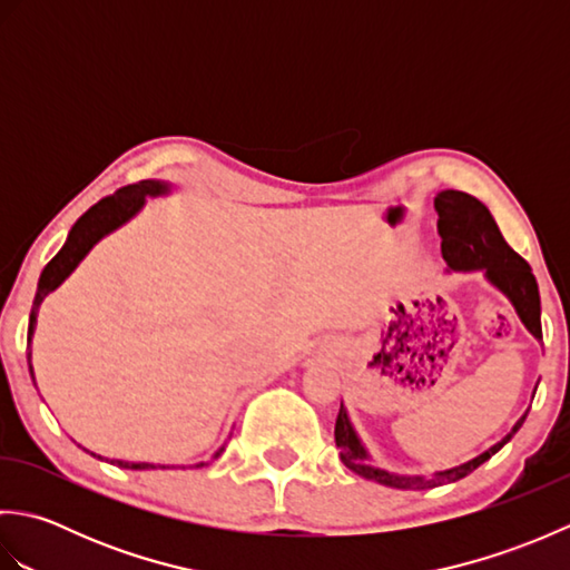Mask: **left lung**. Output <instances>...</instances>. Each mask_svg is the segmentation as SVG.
Wrapping results in <instances>:
<instances>
[{"mask_svg":"<svg viewBox=\"0 0 570 570\" xmlns=\"http://www.w3.org/2000/svg\"><path fill=\"white\" fill-rule=\"evenodd\" d=\"M433 205H435V213H439L441 252L448 266H451V269H465V272L485 269L490 282L498 286L500 292L510 296L519 318H522V323L531 331V335L541 341V298H539L537 278L531 274V266L527 264V259L519 257V254L507 245L490 210L478 198L468 196L463 190H441L439 196L433 198ZM527 414L519 419L514 423V429L507 433L498 445H492L490 451L468 460V463L458 468L435 472L431 478L426 475L404 478L374 465L355 435L353 426H350L343 404H341V411H337V421H335V445L341 448V460L345 463V468L357 472L362 478L382 482V485H390V488L426 490V488H439V485H445V482H455L460 478L470 475L472 470L480 468L485 460H490L519 429H522Z\"/></svg>","mask_w":570,"mask_h":570,"instance_id":"8db88e82","label":"left lung"}]
</instances>
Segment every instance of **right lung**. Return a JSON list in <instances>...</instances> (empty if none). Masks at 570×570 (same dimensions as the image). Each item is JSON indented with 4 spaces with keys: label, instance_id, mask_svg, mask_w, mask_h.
Wrapping results in <instances>:
<instances>
[{
    "label": "right lung",
    "instance_id": "add662e5",
    "mask_svg": "<svg viewBox=\"0 0 570 570\" xmlns=\"http://www.w3.org/2000/svg\"><path fill=\"white\" fill-rule=\"evenodd\" d=\"M166 190H168V186L159 184V180H139V184H135V186H125L117 193H112V196L98 200L76 225H72L66 245L60 247V252L43 266V272H41L39 288H36L31 316H29V350H31V335L36 328V316H39L41 301L51 294L53 288L63 282V278L72 269H76L85 254L92 249L95 242L105 237L107 233H112L115 227L127 223L129 217L141 208L144 196H161V193H166ZM29 372L33 374L31 353H29ZM117 465L129 468V470H154L156 468L151 463H122V460H117Z\"/></svg>",
    "mask_w": 570,
    "mask_h": 570
}]
</instances>
